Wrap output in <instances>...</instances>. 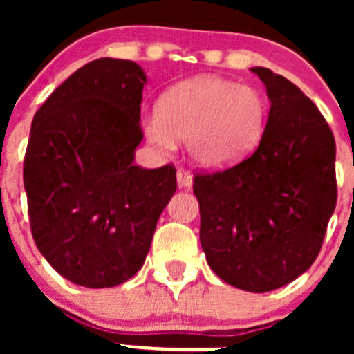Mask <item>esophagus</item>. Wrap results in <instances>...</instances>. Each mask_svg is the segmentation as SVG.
<instances>
[{
  "mask_svg": "<svg viewBox=\"0 0 354 354\" xmlns=\"http://www.w3.org/2000/svg\"><path fill=\"white\" fill-rule=\"evenodd\" d=\"M176 180H178V185H180L181 188H190L192 183H194V178H192V173L187 169H178L176 173Z\"/></svg>",
  "mask_w": 354,
  "mask_h": 354,
  "instance_id": "esophagus-1",
  "label": "esophagus"
}]
</instances>
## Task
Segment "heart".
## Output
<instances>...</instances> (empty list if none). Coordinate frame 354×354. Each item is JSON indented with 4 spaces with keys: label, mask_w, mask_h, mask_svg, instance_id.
<instances>
[{
    "label": "heart",
    "mask_w": 354,
    "mask_h": 354,
    "mask_svg": "<svg viewBox=\"0 0 354 354\" xmlns=\"http://www.w3.org/2000/svg\"><path fill=\"white\" fill-rule=\"evenodd\" d=\"M266 120L267 102L255 87L197 77L160 97L157 113L144 120V131L156 151L167 154L176 140H185L198 166L217 169L238 162L259 145Z\"/></svg>",
    "instance_id": "obj_1"
}]
</instances>
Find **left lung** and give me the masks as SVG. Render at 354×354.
<instances>
[{
	"mask_svg": "<svg viewBox=\"0 0 354 354\" xmlns=\"http://www.w3.org/2000/svg\"><path fill=\"white\" fill-rule=\"evenodd\" d=\"M267 88L269 118L252 156L197 173L200 243L231 286L266 292L310 269L337 202L335 140L326 118L292 82L252 68Z\"/></svg>",
	"mask_w": 354,
	"mask_h": 354,
	"instance_id": "8db88e82",
	"label": "left lung"
}]
</instances>
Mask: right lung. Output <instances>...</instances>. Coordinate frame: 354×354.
I'll return each instance as SVG.
<instances>
[{"instance_id": "right-lung-1", "label": "right lung", "mask_w": 354, "mask_h": 354, "mask_svg": "<svg viewBox=\"0 0 354 354\" xmlns=\"http://www.w3.org/2000/svg\"><path fill=\"white\" fill-rule=\"evenodd\" d=\"M144 70L101 58L78 68L34 114L24 159L30 230L56 272L113 288L140 270L176 169L135 166Z\"/></svg>"}]
</instances>
